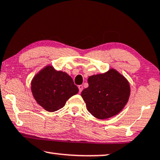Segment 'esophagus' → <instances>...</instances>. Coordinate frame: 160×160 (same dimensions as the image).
Returning <instances> with one entry per match:
<instances>
[{"mask_svg": "<svg viewBox=\"0 0 160 160\" xmlns=\"http://www.w3.org/2000/svg\"><path fill=\"white\" fill-rule=\"evenodd\" d=\"M78 88H79V92H80V93H81V92H82V91L83 90V86L82 85H78Z\"/></svg>", "mask_w": 160, "mask_h": 160, "instance_id": "esophagus-1", "label": "esophagus"}]
</instances>
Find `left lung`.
I'll return each mask as SVG.
<instances>
[{
  "mask_svg": "<svg viewBox=\"0 0 160 160\" xmlns=\"http://www.w3.org/2000/svg\"><path fill=\"white\" fill-rule=\"evenodd\" d=\"M88 87L81 93L88 111L95 118L104 120L118 114L129 100L128 80L115 69L89 76Z\"/></svg>",
  "mask_w": 160,
  "mask_h": 160,
  "instance_id": "obj_1",
  "label": "left lung"
}]
</instances>
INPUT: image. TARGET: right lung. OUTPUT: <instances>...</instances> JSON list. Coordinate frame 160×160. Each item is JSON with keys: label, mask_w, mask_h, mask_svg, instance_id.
<instances>
[{"label": "right lung", "mask_w": 160, "mask_h": 160, "mask_svg": "<svg viewBox=\"0 0 160 160\" xmlns=\"http://www.w3.org/2000/svg\"><path fill=\"white\" fill-rule=\"evenodd\" d=\"M31 91L40 107L53 112L64 107L67 101L77 94L79 90L67 72L47 65L33 77Z\"/></svg>", "instance_id": "right-lung-1"}]
</instances>
